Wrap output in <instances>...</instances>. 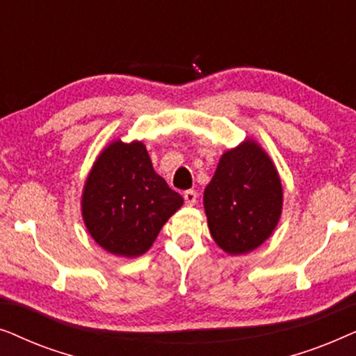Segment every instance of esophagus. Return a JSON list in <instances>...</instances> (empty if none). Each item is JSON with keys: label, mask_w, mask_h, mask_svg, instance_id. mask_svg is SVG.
Returning a JSON list of instances; mask_svg holds the SVG:
<instances>
[{"label": "esophagus", "mask_w": 356, "mask_h": 356, "mask_svg": "<svg viewBox=\"0 0 356 356\" xmlns=\"http://www.w3.org/2000/svg\"><path fill=\"white\" fill-rule=\"evenodd\" d=\"M183 197H184V202H186L188 206H194L197 201V193L194 191V189H188V191H184Z\"/></svg>", "instance_id": "obj_1"}]
</instances>
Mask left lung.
Instances as JSON below:
<instances>
[{
    "label": "left lung",
    "instance_id": "1",
    "mask_svg": "<svg viewBox=\"0 0 356 356\" xmlns=\"http://www.w3.org/2000/svg\"><path fill=\"white\" fill-rule=\"evenodd\" d=\"M282 183L267 154L252 140L222 155L204 191L209 230L228 254H245L274 232L282 212Z\"/></svg>",
    "mask_w": 356,
    "mask_h": 356
}]
</instances>
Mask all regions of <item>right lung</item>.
Instances as JSON below:
<instances>
[{
	"label": "right lung",
	"mask_w": 356,
	"mask_h": 356,
	"mask_svg": "<svg viewBox=\"0 0 356 356\" xmlns=\"http://www.w3.org/2000/svg\"><path fill=\"white\" fill-rule=\"evenodd\" d=\"M183 197L154 172L143 143L110 144L92 168L82 217L92 238L111 254L134 257L152 246Z\"/></svg>",
	"instance_id": "right-lung-1"
}]
</instances>
